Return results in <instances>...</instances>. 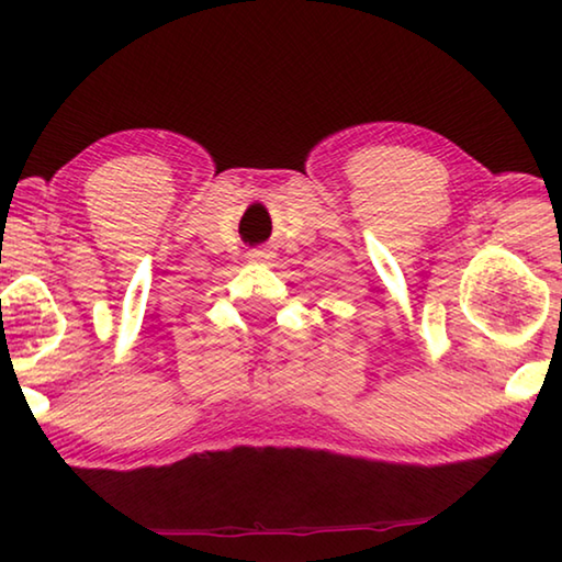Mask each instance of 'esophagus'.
<instances>
[{"instance_id": "obj_1", "label": "esophagus", "mask_w": 562, "mask_h": 562, "mask_svg": "<svg viewBox=\"0 0 562 562\" xmlns=\"http://www.w3.org/2000/svg\"><path fill=\"white\" fill-rule=\"evenodd\" d=\"M274 258V252H270L268 247H255V250L247 252V260L250 262H270Z\"/></svg>"}]
</instances>
